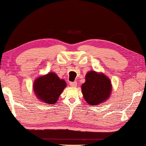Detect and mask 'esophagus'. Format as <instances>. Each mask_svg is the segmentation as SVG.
<instances>
[{
	"label": "esophagus",
	"instance_id": "esophagus-1",
	"mask_svg": "<svg viewBox=\"0 0 146 146\" xmlns=\"http://www.w3.org/2000/svg\"><path fill=\"white\" fill-rule=\"evenodd\" d=\"M70 86L73 88H75L77 86V82H70Z\"/></svg>",
	"mask_w": 146,
	"mask_h": 146
}]
</instances>
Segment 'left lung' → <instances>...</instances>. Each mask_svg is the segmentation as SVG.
<instances>
[{"mask_svg": "<svg viewBox=\"0 0 146 146\" xmlns=\"http://www.w3.org/2000/svg\"><path fill=\"white\" fill-rule=\"evenodd\" d=\"M81 88L85 100L92 106L104 102L110 98L111 92V84L108 77L94 70L86 74V82Z\"/></svg>", "mask_w": 146, "mask_h": 146, "instance_id": "8db88e82", "label": "left lung"}]
</instances>
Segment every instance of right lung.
Masks as SVG:
<instances>
[{
	"label": "right lung",
	"instance_id": "1",
	"mask_svg": "<svg viewBox=\"0 0 146 146\" xmlns=\"http://www.w3.org/2000/svg\"><path fill=\"white\" fill-rule=\"evenodd\" d=\"M66 86V83L64 80L60 79L56 74L49 72L35 80L33 90L40 100L49 104H53L56 103L60 95Z\"/></svg>",
	"mask_w": 146,
	"mask_h": 146
}]
</instances>
